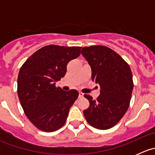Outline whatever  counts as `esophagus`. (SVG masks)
<instances>
[{
	"label": "esophagus",
	"mask_w": 155,
	"mask_h": 155,
	"mask_svg": "<svg viewBox=\"0 0 155 155\" xmlns=\"http://www.w3.org/2000/svg\"><path fill=\"white\" fill-rule=\"evenodd\" d=\"M83 96H84V94L82 93V92H79V98H82V97H83Z\"/></svg>",
	"instance_id": "1"
}]
</instances>
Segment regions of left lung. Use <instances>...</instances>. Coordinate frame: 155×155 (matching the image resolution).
<instances>
[{"instance_id":"left-lung-1","label":"left lung","mask_w":155,"mask_h":155,"mask_svg":"<svg viewBox=\"0 0 155 155\" xmlns=\"http://www.w3.org/2000/svg\"><path fill=\"white\" fill-rule=\"evenodd\" d=\"M81 53L91 68L92 81L101 86L95 101L84 95L90 104L84 115L94 127L109 129L118 124L130 106L134 88L132 72L125 61L107 46L83 47Z\"/></svg>"}]
</instances>
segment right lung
I'll return each instance as SVG.
<instances>
[{"label": "right lung", "instance_id": "add662e5", "mask_svg": "<svg viewBox=\"0 0 155 155\" xmlns=\"http://www.w3.org/2000/svg\"><path fill=\"white\" fill-rule=\"evenodd\" d=\"M79 46L49 45L40 48L21 67L17 92L25 114L44 132L60 129L79 97L75 89L65 91L55 82L65 76L69 61L80 55Z\"/></svg>", "mask_w": 155, "mask_h": 155}]
</instances>
